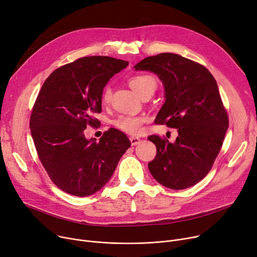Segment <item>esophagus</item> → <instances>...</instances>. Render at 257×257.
I'll use <instances>...</instances> for the list:
<instances>
[{
    "mask_svg": "<svg viewBox=\"0 0 257 257\" xmlns=\"http://www.w3.org/2000/svg\"><path fill=\"white\" fill-rule=\"evenodd\" d=\"M130 141H131L133 146H136V145L141 143V139H140V138H138V137H130Z\"/></svg>",
    "mask_w": 257,
    "mask_h": 257,
    "instance_id": "1",
    "label": "esophagus"
}]
</instances>
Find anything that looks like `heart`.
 Instances as JSON below:
<instances>
[{"label":"heart","instance_id":"heart-1","mask_svg":"<svg viewBox=\"0 0 257 257\" xmlns=\"http://www.w3.org/2000/svg\"><path fill=\"white\" fill-rule=\"evenodd\" d=\"M130 86L141 96L144 94H153L157 88L155 79L151 75L139 74L130 79ZM112 96V89L110 85H106L102 91V102L107 104ZM146 121L144 116L120 115L112 121L113 125L123 133L136 135L142 131V125Z\"/></svg>","mask_w":257,"mask_h":257}]
</instances>
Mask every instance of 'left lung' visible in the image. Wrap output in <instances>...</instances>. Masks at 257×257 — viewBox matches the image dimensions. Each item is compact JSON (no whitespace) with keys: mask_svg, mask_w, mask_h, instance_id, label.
<instances>
[{"mask_svg":"<svg viewBox=\"0 0 257 257\" xmlns=\"http://www.w3.org/2000/svg\"><path fill=\"white\" fill-rule=\"evenodd\" d=\"M160 77L166 102L155 123L178 128L176 142L151 135L155 159L148 164L153 178L171 189H184L204 179L218 155L228 116L216 80L203 65L179 54L160 53L136 65Z\"/></svg>","mask_w":257,"mask_h":257,"instance_id":"8db88e82","label":"left lung"}]
</instances>
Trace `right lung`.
<instances>
[{
	"label": "right lung",
	"mask_w": 257,
	"mask_h": 257,
	"mask_svg": "<svg viewBox=\"0 0 257 257\" xmlns=\"http://www.w3.org/2000/svg\"><path fill=\"white\" fill-rule=\"evenodd\" d=\"M128 62L110 56H85L54 70L34 104L30 128L41 164L51 181L73 195L100 190L131 146L120 131L109 128L98 142L86 140L87 125L102 111V91Z\"/></svg>",
	"instance_id": "1"
}]
</instances>
